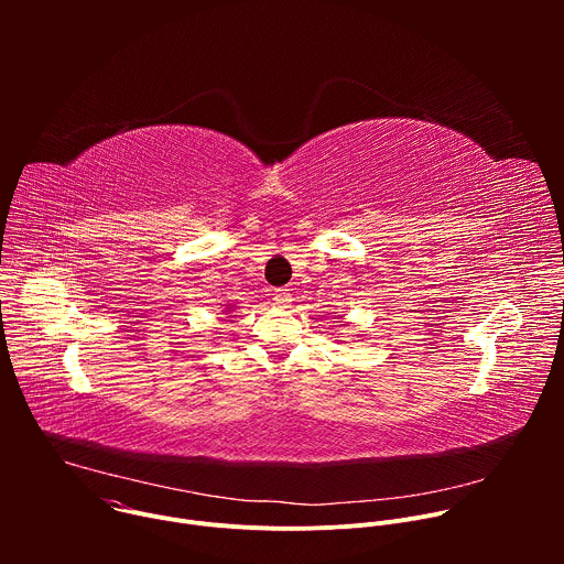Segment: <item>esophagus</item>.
<instances>
[{"label": "esophagus", "mask_w": 564, "mask_h": 564, "mask_svg": "<svg viewBox=\"0 0 564 564\" xmlns=\"http://www.w3.org/2000/svg\"><path fill=\"white\" fill-rule=\"evenodd\" d=\"M274 301H276V305H281V307H288V305L292 303V294H290V290H276V294H274Z\"/></svg>", "instance_id": "esophagus-1"}]
</instances>
